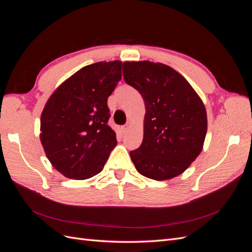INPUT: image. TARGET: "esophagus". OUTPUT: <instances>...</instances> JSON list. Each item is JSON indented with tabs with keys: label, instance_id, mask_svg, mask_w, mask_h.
Masks as SVG:
<instances>
[{
	"label": "esophagus",
	"instance_id": "34e87169",
	"mask_svg": "<svg viewBox=\"0 0 252 252\" xmlns=\"http://www.w3.org/2000/svg\"><path fill=\"white\" fill-rule=\"evenodd\" d=\"M128 128H129V124H126V125H124V126H122V127H121L122 133H125V132L128 130Z\"/></svg>",
	"mask_w": 252,
	"mask_h": 252
}]
</instances>
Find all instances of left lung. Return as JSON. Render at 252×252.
I'll return each instance as SVG.
<instances>
[{
  "label": "left lung",
  "instance_id": "1",
  "mask_svg": "<svg viewBox=\"0 0 252 252\" xmlns=\"http://www.w3.org/2000/svg\"><path fill=\"white\" fill-rule=\"evenodd\" d=\"M123 75L146 108L142 145L130 152L135 169L156 181L178 177L204 146L207 112L203 101L182 74L162 63L124 62Z\"/></svg>",
  "mask_w": 252,
  "mask_h": 252
}]
</instances>
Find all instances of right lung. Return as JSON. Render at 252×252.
I'll list each match as a JSON object with an SVG mask.
<instances>
[{
	"label": "right lung",
	"mask_w": 252,
	"mask_h": 252,
	"mask_svg": "<svg viewBox=\"0 0 252 252\" xmlns=\"http://www.w3.org/2000/svg\"><path fill=\"white\" fill-rule=\"evenodd\" d=\"M121 61L81 68L53 91L41 114L40 140L51 165L64 177L86 180L100 173L116 132L109 127L108 96L122 78Z\"/></svg>",
	"instance_id": "add662e5"
}]
</instances>
